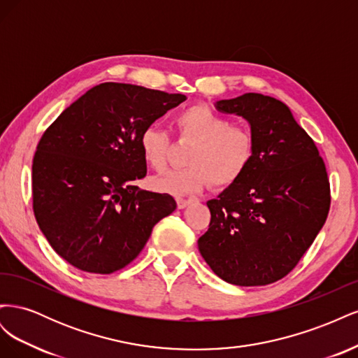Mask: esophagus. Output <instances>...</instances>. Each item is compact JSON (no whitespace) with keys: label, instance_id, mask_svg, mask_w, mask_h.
Here are the masks:
<instances>
[{"label":"esophagus","instance_id":"1","mask_svg":"<svg viewBox=\"0 0 358 358\" xmlns=\"http://www.w3.org/2000/svg\"><path fill=\"white\" fill-rule=\"evenodd\" d=\"M176 203H178V208L179 209H185L187 206H189L192 203L191 199H183V197H178L176 199Z\"/></svg>","mask_w":358,"mask_h":358}]
</instances>
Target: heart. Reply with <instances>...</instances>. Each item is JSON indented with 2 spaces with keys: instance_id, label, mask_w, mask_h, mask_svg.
<instances>
[{
  "instance_id": "1",
  "label": "heart",
  "mask_w": 358,
  "mask_h": 358,
  "mask_svg": "<svg viewBox=\"0 0 358 358\" xmlns=\"http://www.w3.org/2000/svg\"><path fill=\"white\" fill-rule=\"evenodd\" d=\"M179 136L194 142L187 155V167L169 170L150 179L155 191L183 196L209 185L227 188L249 169L255 152L251 129L213 110L208 104H194L176 116ZM138 148L146 164L154 170L166 169L170 137L157 124L146 125L138 136Z\"/></svg>"
}]
</instances>
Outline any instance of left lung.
I'll use <instances>...</instances> for the list:
<instances>
[{"mask_svg": "<svg viewBox=\"0 0 358 358\" xmlns=\"http://www.w3.org/2000/svg\"><path fill=\"white\" fill-rule=\"evenodd\" d=\"M251 124V166L208 201L200 254L215 275L241 287L273 284L297 266L330 210V182L315 142L273 96L248 92L216 103Z\"/></svg>", "mask_w": 358, "mask_h": 358, "instance_id": "left-lung-1", "label": "left lung"}]
</instances>
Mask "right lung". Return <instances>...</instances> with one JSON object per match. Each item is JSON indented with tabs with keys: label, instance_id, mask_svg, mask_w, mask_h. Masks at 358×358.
I'll return each mask as SVG.
<instances>
[{
	"label": "right lung",
	"instance_id": "1",
	"mask_svg": "<svg viewBox=\"0 0 358 358\" xmlns=\"http://www.w3.org/2000/svg\"><path fill=\"white\" fill-rule=\"evenodd\" d=\"M129 83L94 86L41 136L32 159V209L55 252L76 268L109 275L145 248L176 209L169 194L140 189L142 129L185 101Z\"/></svg>",
	"mask_w": 358,
	"mask_h": 358
}]
</instances>
